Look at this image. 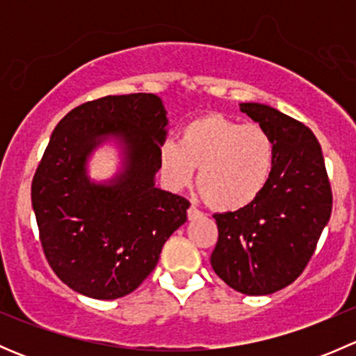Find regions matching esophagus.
<instances>
[{"mask_svg":"<svg viewBox=\"0 0 356 356\" xmlns=\"http://www.w3.org/2000/svg\"><path fill=\"white\" fill-rule=\"evenodd\" d=\"M201 215H203V211H201L200 208H196L195 204H191V207L188 208V218H189V220H195V218H200Z\"/></svg>","mask_w":356,"mask_h":356,"instance_id":"esophagus-1","label":"esophagus"}]
</instances>
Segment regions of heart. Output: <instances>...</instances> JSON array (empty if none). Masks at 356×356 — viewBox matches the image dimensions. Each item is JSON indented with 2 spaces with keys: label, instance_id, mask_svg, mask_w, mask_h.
Here are the masks:
<instances>
[{
  "label": "heart",
  "instance_id": "obj_1",
  "mask_svg": "<svg viewBox=\"0 0 356 356\" xmlns=\"http://www.w3.org/2000/svg\"><path fill=\"white\" fill-rule=\"evenodd\" d=\"M158 161L174 189L186 188L198 167V188L207 203L217 210H238L253 203L267 186L274 143L260 125L211 113L186 124L179 141L161 143Z\"/></svg>",
  "mask_w": 356,
  "mask_h": 356
}]
</instances>
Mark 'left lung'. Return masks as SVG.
I'll use <instances>...</instances> for the list:
<instances>
[{
    "label": "left lung",
    "mask_w": 356,
    "mask_h": 356,
    "mask_svg": "<svg viewBox=\"0 0 356 356\" xmlns=\"http://www.w3.org/2000/svg\"><path fill=\"white\" fill-rule=\"evenodd\" d=\"M274 143V168L253 203L215 213L211 268L232 289L272 294L300 277L329 222L332 191L321 145L301 122L260 103H241Z\"/></svg>",
    "instance_id": "1"
}]
</instances>
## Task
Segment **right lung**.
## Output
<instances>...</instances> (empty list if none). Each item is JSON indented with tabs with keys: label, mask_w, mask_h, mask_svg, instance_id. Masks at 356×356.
<instances>
[{
	"label": "right lung",
	"mask_w": 356,
	"mask_h": 356,
	"mask_svg": "<svg viewBox=\"0 0 356 356\" xmlns=\"http://www.w3.org/2000/svg\"><path fill=\"white\" fill-rule=\"evenodd\" d=\"M165 125L161 99L136 92L82 103L53 131L31 198L46 260L70 289L95 300L132 293L188 218V200L155 188ZM108 134L124 139L126 172L110 186L92 185L85 155Z\"/></svg>",
	"instance_id": "obj_1"
}]
</instances>
